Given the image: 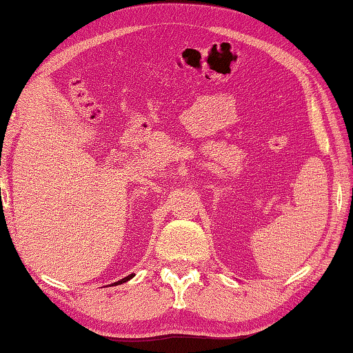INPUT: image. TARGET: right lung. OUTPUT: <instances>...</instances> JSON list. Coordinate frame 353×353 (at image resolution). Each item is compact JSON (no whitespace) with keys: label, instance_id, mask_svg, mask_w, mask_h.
Segmentation results:
<instances>
[{"label":"right lung","instance_id":"obj_1","mask_svg":"<svg viewBox=\"0 0 353 353\" xmlns=\"http://www.w3.org/2000/svg\"><path fill=\"white\" fill-rule=\"evenodd\" d=\"M134 274H130V276H127V277H123V279H121V281H117V282H114V283H123V282H127V281H130V279H132V277H133ZM114 283H113V285H114Z\"/></svg>","mask_w":353,"mask_h":353}]
</instances>
